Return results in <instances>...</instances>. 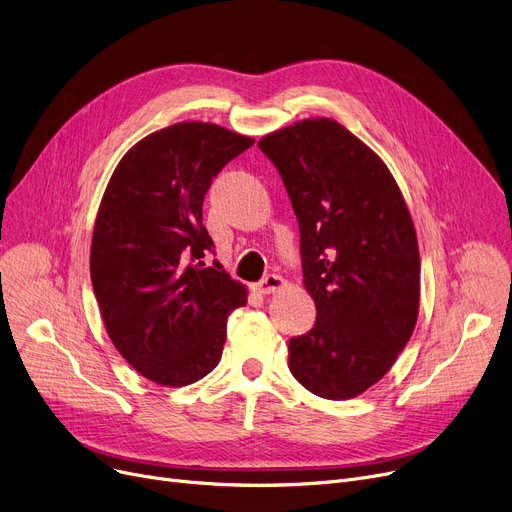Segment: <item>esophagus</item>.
I'll return each mask as SVG.
<instances>
[{"instance_id": "obj_1", "label": "esophagus", "mask_w": 512, "mask_h": 512, "mask_svg": "<svg viewBox=\"0 0 512 512\" xmlns=\"http://www.w3.org/2000/svg\"><path fill=\"white\" fill-rule=\"evenodd\" d=\"M284 278L278 274H267L259 284H257V292L259 294H272L276 290H280L284 286Z\"/></svg>"}]
</instances>
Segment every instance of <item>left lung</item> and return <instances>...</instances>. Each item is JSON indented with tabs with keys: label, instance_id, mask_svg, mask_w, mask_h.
<instances>
[{
	"label": "left lung",
	"instance_id": "8db88e82",
	"mask_svg": "<svg viewBox=\"0 0 512 512\" xmlns=\"http://www.w3.org/2000/svg\"><path fill=\"white\" fill-rule=\"evenodd\" d=\"M301 232V265L317 319L288 342L309 392L344 400L380 382L419 313V247L398 186L353 132L313 118L267 134Z\"/></svg>",
	"mask_w": 512,
	"mask_h": 512
}]
</instances>
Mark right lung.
<instances>
[{"instance_id":"1","label":"right lung","mask_w":512,"mask_h":512,"mask_svg":"<svg viewBox=\"0 0 512 512\" xmlns=\"http://www.w3.org/2000/svg\"><path fill=\"white\" fill-rule=\"evenodd\" d=\"M253 139L182 122L149 134L118 164L93 230L91 282L120 355L161 386L193 384L220 363L245 286L218 261L203 199Z\"/></svg>"}]
</instances>
